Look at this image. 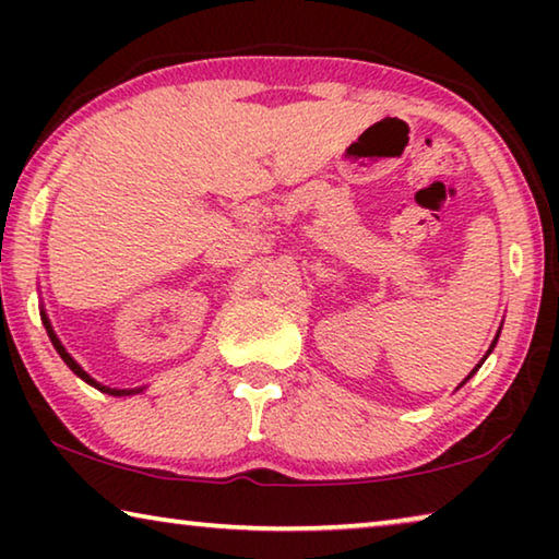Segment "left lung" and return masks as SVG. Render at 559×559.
I'll return each mask as SVG.
<instances>
[{
  "label": "left lung",
  "instance_id": "obj_1",
  "mask_svg": "<svg viewBox=\"0 0 559 559\" xmlns=\"http://www.w3.org/2000/svg\"><path fill=\"white\" fill-rule=\"evenodd\" d=\"M496 343H498V335H496V340H493V345H490V349H493V347H496ZM490 349H488V353H486V357L490 355ZM486 357H484V359H486ZM484 359H480V365H484ZM480 365H476V370H478V367H480ZM476 370H473V372H476ZM473 372H471L468 377H473ZM468 377H466V380H468ZM466 380H463V382H466ZM463 382H461V384H463Z\"/></svg>",
  "mask_w": 559,
  "mask_h": 559
}]
</instances>
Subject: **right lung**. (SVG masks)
I'll list each match as a JSON object with an SVG mask.
<instances>
[{"label": "right lung", "instance_id": "obj_1", "mask_svg": "<svg viewBox=\"0 0 559 559\" xmlns=\"http://www.w3.org/2000/svg\"><path fill=\"white\" fill-rule=\"evenodd\" d=\"M41 320H44V325H46V333H49V337H51V343H53V347H56V353H59L61 355V359H63V362L66 365H69L71 367V370H73V374H79L81 377V380L83 382H88V384H93V386H96V390H100V392H106V394H112V396H128V394H138V392H143V386H138V390H110V386H106V384H100V382H96V380H93V377L86 372V370H83V367L79 365V362H75V359L69 355V353H66V347L61 345V340L59 337H56V333H53V328H51V323H49V318H46V313H44V310H41Z\"/></svg>", "mask_w": 559, "mask_h": 559}]
</instances>
